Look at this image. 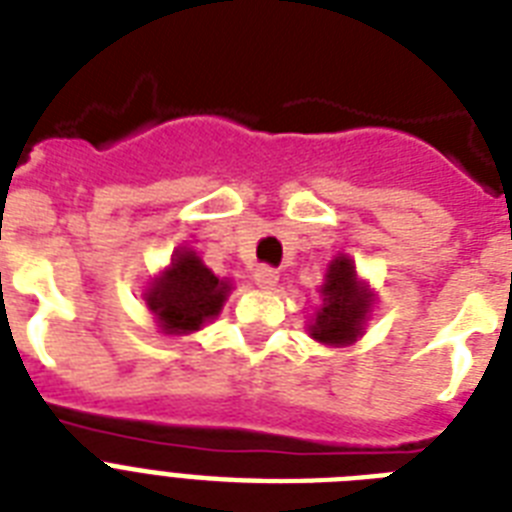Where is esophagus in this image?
<instances>
[{"label": "esophagus", "mask_w": 512, "mask_h": 512, "mask_svg": "<svg viewBox=\"0 0 512 512\" xmlns=\"http://www.w3.org/2000/svg\"><path fill=\"white\" fill-rule=\"evenodd\" d=\"M252 279L260 289H273L279 284V273L273 271L271 265H257L255 273H252Z\"/></svg>", "instance_id": "34e87169"}]
</instances>
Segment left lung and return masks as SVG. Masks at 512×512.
Masks as SVG:
<instances>
[{"label":"left lung","instance_id":"left-lung-1","mask_svg":"<svg viewBox=\"0 0 512 512\" xmlns=\"http://www.w3.org/2000/svg\"><path fill=\"white\" fill-rule=\"evenodd\" d=\"M319 295L321 305L308 321V335L313 340L329 348H345L364 337L374 308V292L369 281L358 276L356 263L348 255H337L327 265Z\"/></svg>","mask_w":512,"mask_h":512}]
</instances>
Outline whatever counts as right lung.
Listing matches in <instances>:
<instances>
[{
    "mask_svg": "<svg viewBox=\"0 0 512 512\" xmlns=\"http://www.w3.org/2000/svg\"><path fill=\"white\" fill-rule=\"evenodd\" d=\"M231 289V279L215 276L191 247H180L170 265L148 281L143 300L162 335L183 337L217 319Z\"/></svg>",
    "mask_w": 512,
    "mask_h": 512,
    "instance_id": "add662e5",
    "label": "right lung"
}]
</instances>
